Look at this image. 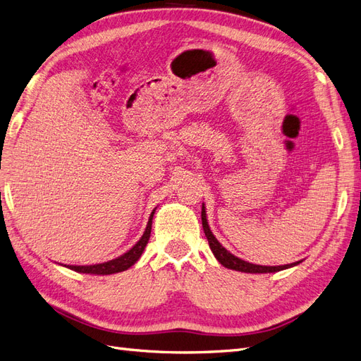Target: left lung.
<instances>
[{
	"mask_svg": "<svg viewBox=\"0 0 361 361\" xmlns=\"http://www.w3.org/2000/svg\"><path fill=\"white\" fill-rule=\"evenodd\" d=\"M202 224H203V231L204 235L207 238V243H209V247L212 250V253L215 256V259L220 262V264L228 269H235V271H241V272H250V274H268V272H277V271H283L288 269L290 267L298 265L300 262H293V264L289 265H280V267H264V265H255L250 264V262H245L243 259H239L236 256H233L231 251L226 250L218 239L214 236V233L211 232L209 224H207V218H206V211H204V203L202 204Z\"/></svg>",
	"mask_w": 361,
	"mask_h": 361,
	"instance_id": "8db88e82",
	"label": "left lung"
}]
</instances>
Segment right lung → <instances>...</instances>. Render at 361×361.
<instances>
[{"label":"right lung","mask_w":361,"mask_h":361,"mask_svg":"<svg viewBox=\"0 0 361 361\" xmlns=\"http://www.w3.org/2000/svg\"><path fill=\"white\" fill-rule=\"evenodd\" d=\"M155 209L154 212L150 214L149 216V221L146 226V231L143 233V236L140 238V241L130 248L128 250L125 255L118 256L113 260H108L104 262V264H96V265H63L69 269H73L76 272H82V274H96V276H108V274H116V272H122L126 271L128 268L133 267L135 262L140 259V256L143 255V251L149 243V238H150V231H152V218H154Z\"/></svg>","instance_id":"1"}]
</instances>
